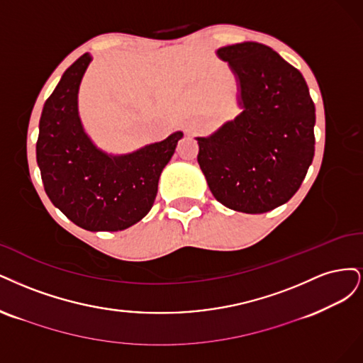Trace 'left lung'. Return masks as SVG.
<instances>
[{
	"instance_id": "1",
	"label": "left lung",
	"mask_w": 363,
	"mask_h": 363,
	"mask_svg": "<svg viewBox=\"0 0 363 363\" xmlns=\"http://www.w3.org/2000/svg\"><path fill=\"white\" fill-rule=\"evenodd\" d=\"M217 55L238 81L242 111L209 137H197L201 166L220 203L262 214L297 193L315 152V105L305 78L258 42L223 46Z\"/></svg>"
}]
</instances>
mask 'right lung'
I'll use <instances>...</instances> for the list:
<instances>
[{"instance_id":"obj_1","label":"right lung","mask_w":363,"mask_h":363,"mask_svg":"<svg viewBox=\"0 0 363 363\" xmlns=\"http://www.w3.org/2000/svg\"><path fill=\"white\" fill-rule=\"evenodd\" d=\"M91 55L66 69L46 99L36 143L40 177L50 201L86 230H123L154 205L162 169L182 133L126 155H108L86 134L78 114V90Z\"/></svg>"}]
</instances>
